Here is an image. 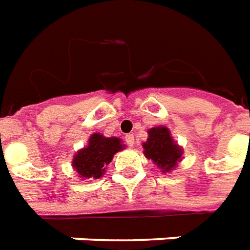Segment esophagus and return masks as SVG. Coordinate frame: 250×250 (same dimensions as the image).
<instances>
[{
	"label": "esophagus",
	"mask_w": 250,
	"mask_h": 250,
	"mask_svg": "<svg viewBox=\"0 0 250 250\" xmlns=\"http://www.w3.org/2000/svg\"><path fill=\"white\" fill-rule=\"evenodd\" d=\"M125 143L128 144L129 146H133V144H135V138H133L132 133H128V135H125Z\"/></svg>",
	"instance_id": "1"
}]
</instances>
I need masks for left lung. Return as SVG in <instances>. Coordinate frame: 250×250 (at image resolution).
I'll return each mask as SVG.
<instances>
[{
  "mask_svg": "<svg viewBox=\"0 0 250 250\" xmlns=\"http://www.w3.org/2000/svg\"><path fill=\"white\" fill-rule=\"evenodd\" d=\"M144 155L152 160L164 173L173 170L182 159L184 150L170 136V131L164 127H153L148 129V139L143 143Z\"/></svg>",
  "mask_w": 250,
  "mask_h": 250,
  "instance_id": "1",
  "label": "left lung"
}]
</instances>
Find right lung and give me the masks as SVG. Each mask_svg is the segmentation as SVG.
Here are the masks:
<instances>
[{
    "instance_id": "1",
    "label": "right lung",
    "mask_w": 250,
    "mask_h": 250,
    "mask_svg": "<svg viewBox=\"0 0 250 250\" xmlns=\"http://www.w3.org/2000/svg\"><path fill=\"white\" fill-rule=\"evenodd\" d=\"M125 148L118 138H104L101 133H93L87 146L80 149L73 157V167L83 180L101 178L106 165L111 163L114 155Z\"/></svg>"
}]
</instances>
